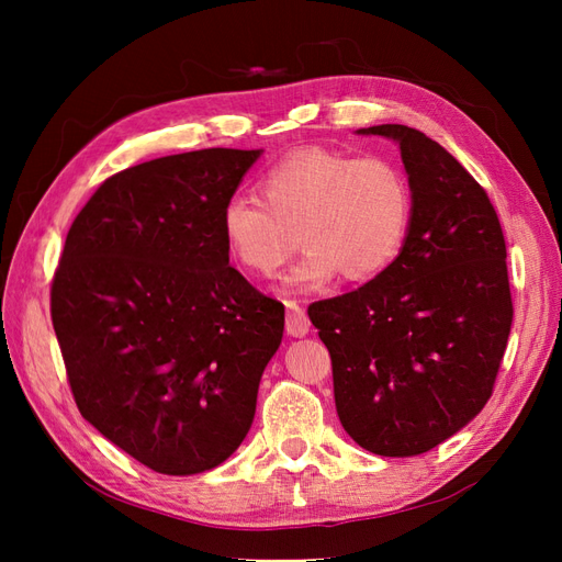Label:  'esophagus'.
<instances>
[{
    "label": "esophagus",
    "mask_w": 562,
    "mask_h": 562,
    "mask_svg": "<svg viewBox=\"0 0 562 562\" xmlns=\"http://www.w3.org/2000/svg\"><path fill=\"white\" fill-rule=\"evenodd\" d=\"M285 330L293 337H304L310 333V318L304 314L297 300H285Z\"/></svg>",
    "instance_id": "obj_1"
}]
</instances>
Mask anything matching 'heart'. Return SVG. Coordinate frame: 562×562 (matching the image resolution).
Segmentation results:
<instances>
[{
  "label": "heart",
  "mask_w": 562,
  "mask_h": 562,
  "mask_svg": "<svg viewBox=\"0 0 562 562\" xmlns=\"http://www.w3.org/2000/svg\"><path fill=\"white\" fill-rule=\"evenodd\" d=\"M265 199L234 194L220 225L236 262L271 277L302 241L307 252L288 285H326L378 277L398 258L413 220V190L396 164L307 149L285 157L262 178Z\"/></svg>",
  "instance_id": "1"
}]
</instances>
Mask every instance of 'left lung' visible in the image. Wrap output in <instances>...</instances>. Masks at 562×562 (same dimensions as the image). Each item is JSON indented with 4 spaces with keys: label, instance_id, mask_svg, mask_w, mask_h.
<instances>
[{
    "label": "left lung",
    "instance_id": "obj_1",
    "mask_svg": "<svg viewBox=\"0 0 562 562\" xmlns=\"http://www.w3.org/2000/svg\"><path fill=\"white\" fill-rule=\"evenodd\" d=\"M359 133L398 143L411 229L375 279L307 312L330 351L345 431L375 454L413 457L492 396L514 321L506 244L487 192L448 149L403 124Z\"/></svg>",
    "mask_w": 562,
    "mask_h": 562
}]
</instances>
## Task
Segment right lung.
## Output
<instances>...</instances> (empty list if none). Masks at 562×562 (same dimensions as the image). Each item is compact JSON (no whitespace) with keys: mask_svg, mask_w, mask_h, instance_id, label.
I'll return each mask as SVG.
<instances>
[{"mask_svg":"<svg viewBox=\"0 0 562 562\" xmlns=\"http://www.w3.org/2000/svg\"><path fill=\"white\" fill-rule=\"evenodd\" d=\"M262 149H196L98 187L67 232L50 321L75 403L166 475L241 446L283 337V304L229 267L225 201Z\"/></svg>","mask_w":562,"mask_h":562,"instance_id":"1","label":"right lung"}]
</instances>
